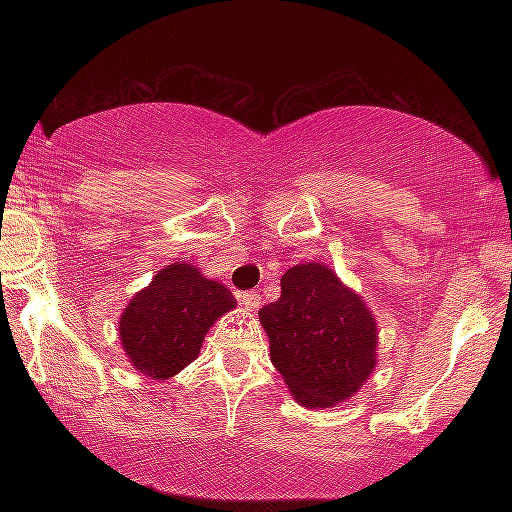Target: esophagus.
I'll list each match as a JSON object with an SVG mask.
<instances>
[{"label":"esophagus","instance_id":"obj_1","mask_svg":"<svg viewBox=\"0 0 512 512\" xmlns=\"http://www.w3.org/2000/svg\"><path fill=\"white\" fill-rule=\"evenodd\" d=\"M239 302L246 309L255 311V309H259V305H262V296H259L257 291H244V293H239Z\"/></svg>","mask_w":512,"mask_h":512}]
</instances>
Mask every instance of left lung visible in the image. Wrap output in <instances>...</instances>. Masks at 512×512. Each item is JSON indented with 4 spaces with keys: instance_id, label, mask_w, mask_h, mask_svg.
Returning <instances> with one entry per match:
<instances>
[{
    "instance_id": "obj_1",
    "label": "left lung",
    "mask_w": 512,
    "mask_h": 512,
    "mask_svg": "<svg viewBox=\"0 0 512 512\" xmlns=\"http://www.w3.org/2000/svg\"><path fill=\"white\" fill-rule=\"evenodd\" d=\"M280 287L282 296L259 311L275 370L309 409L350 400L377 366L372 311L318 262L289 268Z\"/></svg>"
}]
</instances>
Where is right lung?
Masks as SVG:
<instances>
[{"mask_svg":"<svg viewBox=\"0 0 512 512\" xmlns=\"http://www.w3.org/2000/svg\"><path fill=\"white\" fill-rule=\"evenodd\" d=\"M237 300L201 268L176 262L155 273L119 316V339L131 366L153 379H169L201 352L216 318Z\"/></svg>","mask_w":512,"mask_h":512,"instance_id":"add662e5","label":"right lung"}]
</instances>
